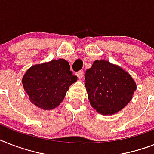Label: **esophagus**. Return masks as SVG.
<instances>
[{
    "instance_id": "1",
    "label": "esophagus",
    "mask_w": 154,
    "mask_h": 154,
    "mask_svg": "<svg viewBox=\"0 0 154 154\" xmlns=\"http://www.w3.org/2000/svg\"><path fill=\"white\" fill-rule=\"evenodd\" d=\"M77 76V77L79 78V79H82V77H83V76H84V72L83 71H79V72H77V74H76Z\"/></svg>"
}]
</instances>
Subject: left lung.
Returning a JSON list of instances; mask_svg holds the SVG:
<instances>
[{
    "label": "left lung",
    "instance_id": "1",
    "mask_svg": "<svg viewBox=\"0 0 154 154\" xmlns=\"http://www.w3.org/2000/svg\"><path fill=\"white\" fill-rule=\"evenodd\" d=\"M90 105L102 115L117 113L133 98L137 85L129 72L105 60H95L85 72Z\"/></svg>",
    "mask_w": 154,
    "mask_h": 154
}]
</instances>
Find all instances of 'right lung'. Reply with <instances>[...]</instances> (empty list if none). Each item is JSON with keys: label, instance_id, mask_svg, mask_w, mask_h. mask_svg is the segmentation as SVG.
Segmentation results:
<instances>
[{"label": "right lung", "instance_id": "1", "mask_svg": "<svg viewBox=\"0 0 154 154\" xmlns=\"http://www.w3.org/2000/svg\"><path fill=\"white\" fill-rule=\"evenodd\" d=\"M77 80L67 60L58 59L31 66L23 76L22 85L33 105L51 110L62 102Z\"/></svg>", "mask_w": 154, "mask_h": 154}]
</instances>
